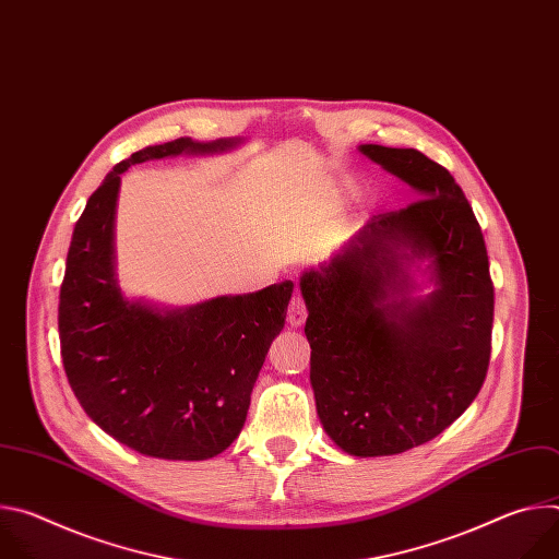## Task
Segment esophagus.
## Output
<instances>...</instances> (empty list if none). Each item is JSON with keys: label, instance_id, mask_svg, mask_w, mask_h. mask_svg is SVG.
<instances>
[{"label": "esophagus", "instance_id": "34e87169", "mask_svg": "<svg viewBox=\"0 0 559 559\" xmlns=\"http://www.w3.org/2000/svg\"><path fill=\"white\" fill-rule=\"evenodd\" d=\"M305 318H307V307H305L302 296L296 292V294L292 296V300H289V309H287V325L296 330V328H300V325L305 323Z\"/></svg>", "mask_w": 559, "mask_h": 559}]
</instances>
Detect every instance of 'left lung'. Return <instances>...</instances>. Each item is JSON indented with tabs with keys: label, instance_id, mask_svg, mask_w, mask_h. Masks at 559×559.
Listing matches in <instances>:
<instances>
[{
	"label": "left lung",
	"instance_id": "8db88e82",
	"mask_svg": "<svg viewBox=\"0 0 559 559\" xmlns=\"http://www.w3.org/2000/svg\"><path fill=\"white\" fill-rule=\"evenodd\" d=\"M358 150L416 201L371 216L302 272L300 294L316 414L338 449L376 457L433 440L473 403L491 358L493 283L449 170L414 147Z\"/></svg>",
	"mask_w": 559,
	"mask_h": 559
}]
</instances>
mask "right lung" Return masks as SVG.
Segmentation results:
<instances>
[{"label":"right lung","mask_w":559,"mask_h":559,"mask_svg":"<svg viewBox=\"0 0 559 559\" xmlns=\"http://www.w3.org/2000/svg\"><path fill=\"white\" fill-rule=\"evenodd\" d=\"M241 143L181 136L134 152L108 173L72 231L59 294L63 369L88 418L141 455L207 460L238 438L294 283L188 307L126 296L115 254L121 175L152 158Z\"/></svg>","instance_id":"1"}]
</instances>
